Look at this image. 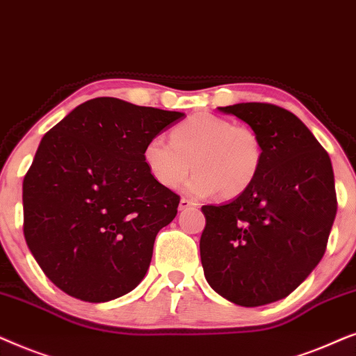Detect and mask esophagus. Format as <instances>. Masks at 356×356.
Segmentation results:
<instances>
[{"label": "esophagus", "mask_w": 356, "mask_h": 356, "mask_svg": "<svg viewBox=\"0 0 356 356\" xmlns=\"http://www.w3.org/2000/svg\"><path fill=\"white\" fill-rule=\"evenodd\" d=\"M195 205H197V203L188 200V198H181V202H179V210H187V208L195 207Z\"/></svg>", "instance_id": "obj_1"}]
</instances>
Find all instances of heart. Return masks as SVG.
<instances>
[{"mask_svg":"<svg viewBox=\"0 0 356 356\" xmlns=\"http://www.w3.org/2000/svg\"><path fill=\"white\" fill-rule=\"evenodd\" d=\"M170 138L153 136L143 149L149 174L168 188L181 186L193 165L188 192L200 197L220 192L222 198H234L252 186L262 168L259 135L225 117L193 113L174 127Z\"/></svg>","mask_w":356,"mask_h":356,"instance_id":"1","label":"heart"}]
</instances>
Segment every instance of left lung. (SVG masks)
<instances>
[{
	"instance_id": "obj_1",
	"label": "left lung",
	"mask_w": 356,
	"mask_h": 356,
	"mask_svg": "<svg viewBox=\"0 0 356 356\" xmlns=\"http://www.w3.org/2000/svg\"><path fill=\"white\" fill-rule=\"evenodd\" d=\"M259 135L260 172L244 193L203 205V273L234 305L283 300L316 268L332 229L337 197L329 154L286 108L264 102L218 107Z\"/></svg>"
}]
</instances>
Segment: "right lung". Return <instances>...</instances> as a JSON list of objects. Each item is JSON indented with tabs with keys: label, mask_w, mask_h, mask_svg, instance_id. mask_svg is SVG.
<instances>
[{
	"label": "right lung",
	"mask_w": 356,
	"mask_h": 356,
	"mask_svg": "<svg viewBox=\"0 0 356 356\" xmlns=\"http://www.w3.org/2000/svg\"><path fill=\"white\" fill-rule=\"evenodd\" d=\"M184 115L97 97L42 138L22 182L24 238L66 295L106 302L145 278L181 198L149 174L143 149Z\"/></svg>",
	"instance_id": "add662e5"
}]
</instances>
